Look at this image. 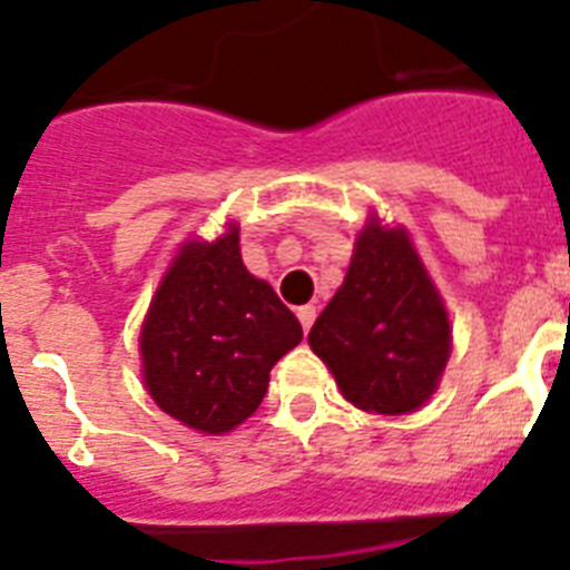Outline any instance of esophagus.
<instances>
[{
  "label": "esophagus",
  "instance_id": "obj_1",
  "mask_svg": "<svg viewBox=\"0 0 570 570\" xmlns=\"http://www.w3.org/2000/svg\"><path fill=\"white\" fill-rule=\"evenodd\" d=\"M296 316H299L302 328L311 331V325H314L316 320V305H302V308H296Z\"/></svg>",
  "mask_w": 570,
  "mask_h": 570
}]
</instances>
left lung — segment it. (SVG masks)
Masks as SVG:
<instances>
[{
  "instance_id": "obj_1",
  "label": "left lung",
  "mask_w": 570,
  "mask_h": 570,
  "mask_svg": "<svg viewBox=\"0 0 570 570\" xmlns=\"http://www.w3.org/2000/svg\"><path fill=\"white\" fill-rule=\"evenodd\" d=\"M308 342L342 396L367 414L425 405L451 356V322L405 228L367 219L345 282Z\"/></svg>"
}]
</instances>
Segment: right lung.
<instances>
[{"instance_id": "1", "label": "right lung", "mask_w": 570, "mask_h": 570, "mask_svg": "<svg viewBox=\"0 0 570 570\" xmlns=\"http://www.w3.org/2000/svg\"><path fill=\"white\" fill-rule=\"evenodd\" d=\"M299 340V320L245 268L230 223L214 242H185L156 288L139 334L145 387L183 425L228 434L259 407L271 367Z\"/></svg>"}]
</instances>
